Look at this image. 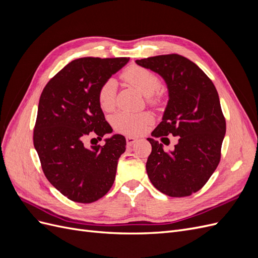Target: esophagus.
<instances>
[{"instance_id":"34e87169","label":"esophagus","mask_w":258,"mask_h":258,"mask_svg":"<svg viewBox=\"0 0 258 258\" xmlns=\"http://www.w3.org/2000/svg\"><path fill=\"white\" fill-rule=\"evenodd\" d=\"M126 141H127V144L129 145V146H131V145H134L136 142H137V139L136 138H134V137H127L126 138Z\"/></svg>"}]
</instances>
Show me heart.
Returning <instances> with one entry per match:
<instances>
[{"instance_id":"b5f03b06","label":"heart","mask_w":258,"mask_h":258,"mask_svg":"<svg viewBox=\"0 0 258 258\" xmlns=\"http://www.w3.org/2000/svg\"><path fill=\"white\" fill-rule=\"evenodd\" d=\"M121 79L132 87L138 89L148 97L151 103H158L160 100L159 93H156L161 82L159 76L155 72L140 66H130L121 73ZM116 83L114 80H107L100 86L98 90V102L103 111H112L115 106ZM153 120V117L148 113L132 114L122 112L114 117L115 128L122 134L135 136L144 131L146 124Z\"/></svg>"}]
</instances>
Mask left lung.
<instances>
[{
  "mask_svg": "<svg viewBox=\"0 0 258 258\" xmlns=\"http://www.w3.org/2000/svg\"><path fill=\"white\" fill-rule=\"evenodd\" d=\"M136 62L159 74L169 91L162 121L152 136L178 137L171 152L163 151V145L154 139H147L152 145L147 175L167 196H190L205 186L221 160L226 120L215 86L196 63L176 53Z\"/></svg>",
  "mask_w": 258,
  "mask_h": 258,
  "instance_id": "8db88e82",
  "label": "left lung"
}]
</instances>
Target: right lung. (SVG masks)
Here are the masks:
<instances>
[{"mask_svg":"<svg viewBox=\"0 0 258 258\" xmlns=\"http://www.w3.org/2000/svg\"><path fill=\"white\" fill-rule=\"evenodd\" d=\"M129 58L73 60L45 86L40 98L33 144L45 176L68 199L91 204L114 183L126 139L114 135L105 144L86 147L84 140L111 134L98 102L100 86L127 64Z\"/></svg>","mask_w":258,"mask_h":258,"instance_id":"1","label":"right lung"}]
</instances>
